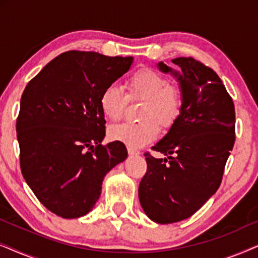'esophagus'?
Listing matches in <instances>:
<instances>
[{
	"label": "esophagus",
	"mask_w": 258,
	"mask_h": 258,
	"mask_svg": "<svg viewBox=\"0 0 258 258\" xmlns=\"http://www.w3.org/2000/svg\"><path fill=\"white\" fill-rule=\"evenodd\" d=\"M128 154L129 155H139L140 154V151H137V150H135L134 149V148H132V147H128Z\"/></svg>",
	"instance_id": "1"
}]
</instances>
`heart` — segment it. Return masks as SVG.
<instances>
[{
  "mask_svg": "<svg viewBox=\"0 0 258 258\" xmlns=\"http://www.w3.org/2000/svg\"><path fill=\"white\" fill-rule=\"evenodd\" d=\"M126 95L121 88L108 86L102 91L100 108L109 121L117 122L124 115L129 101H143L139 123H123L111 126L109 135L132 148H140L158 135V125L170 129L183 109V94L176 84L150 68L134 72L125 80Z\"/></svg>",
  "mask_w": 258,
  "mask_h": 258,
  "instance_id": "obj_1",
  "label": "heart"
}]
</instances>
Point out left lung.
I'll return each mask as SVG.
<instances>
[{
	"mask_svg": "<svg viewBox=\"0 0 258 258\" xmlns=\"http://www.w3.org/2000/svg\"><path fill=\"white\" fill-rule=\"evenodd\" d=\"M172 62L181 75L162 62L158 67L178 77L183 109L151 148L167 158L144 154L147 172L139 186L144 213L161 224L190 217L217 191L236 137L234 102L217 74L192 57Z\"/></svg>",
	"mask_w": 258,
	"mask_h": 258,
	"instance_id": "left-lung-1",
	"label": "left lung"
}]
</instances>
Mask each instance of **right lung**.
Listing matches in <instances>:
<instances>
[{"instance_id": "obj_1", "label": "right lung", "mask_w": 258, "mask_h": 258, "mask_svg": "<svg viewBox=\"0 0 258 258\" xmlns=\"http://www.w3.org/2000/svg\"><path fill=\"white\" fill-rule=\"evenodd\" d=\"M133 57L70 50L51 59L21 97L16 121L20 167L38 201L63 218L89 213L108 171L128 156L119 141L102 144V91Z\"/></svg>"}]
</instances>
